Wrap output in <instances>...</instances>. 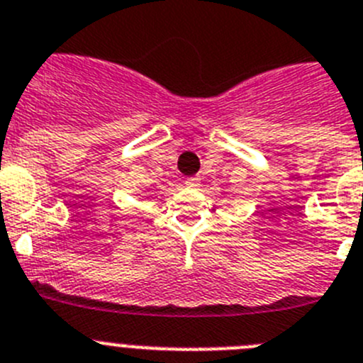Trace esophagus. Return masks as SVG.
I'll return each instance as SVG.
<instances>
[{
  "label": "esophagus",
  "mask_w": 363,
  "mask_h": 363,
  "mask_svg": "<svg viewBox=\"0 0 363 363\" xmlns=\"http://www.w3.org/2000/svg\"><path fill=\"white\" fill-rule=\"evenodd\" d=\"M201 179L199 177H188L186 179V186H188V188H199L201 186Z\"/></svg>",
  "instance_id": "34e87169"
}]
</instances>
